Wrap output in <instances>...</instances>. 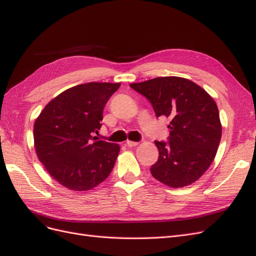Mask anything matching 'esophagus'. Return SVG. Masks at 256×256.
<instances>
[{"mask_svg":"<svg viewBox=\"0 0 256 256\" xmlns=\"http://www.w3.org/2000/svg\"><path fill=\"white\" fill-rule=\"evenodd\" d=\"M126 145L128 147H135V146L138 145V142H132V140H128L126 142Z\"/></svg>","mask_w":256,"mask_h":256,"instance_id":"obj_1","label":"esophagus"}]
</instances>
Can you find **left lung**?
I'll return each mask as SVG.
<instances>
[{
    "instance_id": "left-lung-1",
    "label": "left lung",
    "mask_w": 256,
    "mask_h": 256,
    "mask_svg": "<svg viewBox=\"0 0 256 256\" xmlns=\"http://www.w3.org/2000/svg\"><path fill=\"white\" fill-rule=\"evenodd\" d=\"M130 86L152 102L156 116L171 122L168 142H154L159 158L150 168L162 184L180 188L206 173L222 137L218 104L198 84L180 76H161Z\"/></svg>"
}]
</instances>
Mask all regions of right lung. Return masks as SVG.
Masks as SVG:
<instances>
[{"instance_id": "obj_1", "label": "right lung", "mask_w": 256, "mask_h": 256, "mask_svg": "<svg viewBox=\"0 0 256 256\" xmlns=\"http://www.w3.org/2000/svg\"><path fill=\"white\" fill-rule=\"evenodd\" d=\"M120 85H76L53 98L36 118L38 158L52 178L70 190H90L112 171L120 146L93 134L102 128L104 104Z\"/></svg>"}]
</instances>
